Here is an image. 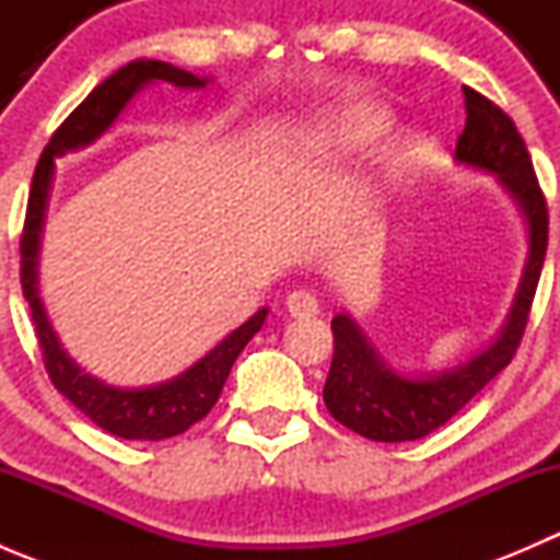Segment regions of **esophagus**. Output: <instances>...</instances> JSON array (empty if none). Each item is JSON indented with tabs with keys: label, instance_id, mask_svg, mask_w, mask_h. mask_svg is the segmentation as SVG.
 <instances>
[{
	"label": "esophagus",
	"instance_id": "34e87169",
	"mask_svg": "<svg viewBox=\"0 0 560 560\" xmlns=\"http://www.w3.org/2000/svg\"><path fill=\"white\" fill-rule=\"evenodd\" d=\"M287 312L292 316H314L319 312V301L308 290H295L287 295Z\"/></svg>",
	"mask_w": 560,
	"mask_h": 560
}]
</instances>
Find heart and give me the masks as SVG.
<instances>
[{"label": "heart", "instance_id": "1", "mask_svg": "<svg viewBox=\"0 0 560 560\" xmlns=\"http://www.w3.org/2000/svg\"><path fill=\"white\" fill-rule=\"evenodd\" d=\"M389 127V116L385 110H358L352 116L343 118L341 132L343 138L352 143H371V140L382 138Z\"/></svg>", "mask_w": 560, "mask_h": 560}]
</instances>
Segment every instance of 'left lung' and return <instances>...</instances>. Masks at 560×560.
Returning <instances> with one entry per match:
<instances>
[{
  "mask_svg": "<svg viewBox=\"0 0 560 560\" xmlns=\"http://www.w3.org/2000/svg\"><path fill=\"white\" fill-rule=\"evenodd\" d=\"M466 127L455 145V160L479 171L499 173L528 219L530 254L510 322L493 347L468 363L439 376H400L389 371L365 343L349 316H332V363L327 374L325 406L332 420L371 442H415L428 436L474 398L515 358L530 316L536 284L547 254V200L536 178L525 140L515 121L485 94L463 86Z\"/></svg>",
  "mask_w": 560,
  "mask_h": 560,
  "instance_id": "1",
  "label": "left lung"
}]
</instances>
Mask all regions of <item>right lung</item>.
Masks as SVG:
<instances>
[{"instance_id":"right-lung-1","label":"right lung","mask_w":560,"mask_h":560,"mask_svg":"<svg viewBox=\"0 0 560 560\" xmlns=\"http://www.w3.org/2000/svg\"><path fill=\"white\" fill-rule=\"evenodd\" d=\"M151 81H165L184 89L206 86V81L195 78L191 72L154 59L129 61L127 67H121L110 78H105L59 124L50 143L39 154L35 175H32L30 202H26L24 233H21V290H24L26 303H30L32 325H35V336L39 352H43L48 380L89 420L97 422L103 431L113 433L118 439H135V442H160V439L178 436V433L189 431L195 422H200L213 409V404L222 395L224 382H228L230 369L238 360V354L244 352L246 343L252 341L254 332L262 327L265 314H268V308L254 314L238 330L230 332L211 354H206L200 363L191 365L186 374L175 376V380L165 382V385L143 389H118L92 380V376L83 374L67 358L65 349L56 341L54 330H50L48 319H45L43 303L37 298V248L39 230H43L45 202H48L50 175H54V156L72 149H81V145H89L92 140H97L116 121V116L132 100V94L143 83Z\"/></svg>"}]
</instances>
